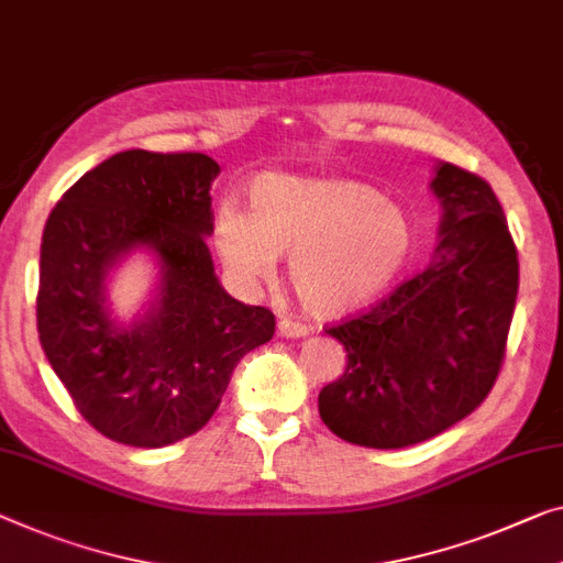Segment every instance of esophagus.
<instances>
[{
  "instance_id": "obj_1",
  "label": "esophagus",
  "mask_w": 563,
  "mask_h": 563,
  "mask_svg": "<svg viewBox=\"0 0 563 563\" xmlns=\"http://www.w3.org/2000/svg\"><path fill=\"white\" fill-rule=\"evenodd\" d=\"M310 325L306 323H298V321H288V318H283V321L278 323V333L285 335V339H303V335H308Z\"/></svg>"
}]
</instances>
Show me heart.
Masks as SVG:
<instances>
[{"label":"heart","mask_w":563,"mask_h":563,"mask_svg":"<svg viewBox=\"0 0 563 563\" xmlns=\"http://www.w3.org/2000/svg\"><path fill=\"white\" fill-rule=\"evenodd\" d=\"M217 255L234 280H271L288 255V280L313 316L366 306L407 265L415 224L394 201L362 181L263 174L247 187V214H214Z\"/></svg>","instance_id":"1"}]
</instances>
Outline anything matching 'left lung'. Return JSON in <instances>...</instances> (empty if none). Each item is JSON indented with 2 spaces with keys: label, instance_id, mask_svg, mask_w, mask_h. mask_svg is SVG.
<instances>
[{
  "label": "left lung",
  "instance_id": "left-lung-1",
  "mask_svg": "<svg viewBox=\"0 0 563 563\" xmlns=\"http://www.w3.org/2000/svg\"><path fill=\"white\" fill-rule=\"evenodd\" d=\"M432 263L364 316L325 333L346 372L318 394L341 440L374 450L424 442L465 419L496 384L518 296V255L506 214L481 176L440 162Z\"/></svg>",
  "mask_w": 563,
  "mask_h": 563
}]
</instances>
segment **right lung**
<instances>
[{
    "label": "right lung",
    "instance_id": "add662e5",
    "mask_svg": "<svg viewBox=\"0 0 563 563\" xmlns=\"http://www.w3.org/2000/svg\"><path fill=\"white\" fill-rule=\"evenodd\" d=\"M207 154L121 151L82 174L47 217L40 247L37 331L78 412L108 440L164 448L209 422L234 366L275 333V316L222 288ZM136 249L159 265L146 314L119 324L112 267Z\"/></svg>",
    "mask_w": 563,
    "mask_h": 563
}]
</instances>
